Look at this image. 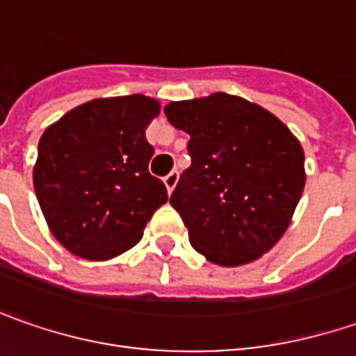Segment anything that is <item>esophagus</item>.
<instances>
[{"label":"esophagus","mask_w":356,"mask_h":356,"mask_svg":"<svg viewBox=\"0 0 356 356\" xmlns=\"http://www.w3.org/2000/svg\"><path fill=\"white\" fill-rule=\"evenodd\" d=\"M177 181H179V173H177V171H171V173H167L165 177H163V183H165V187H167V191H169V193L175 189Z\"/></svg>","instance_id":"34e87169"}]
</instances>
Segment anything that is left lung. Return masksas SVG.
Here are the masks:
<instances>
[{"instance_id": "1", "label": "left lung", "mask_w": 356, "mask_h": 356, "mask_svg": "<svg viewBox=\"0 0 356 356\" xmlns=\"http://www.w3.org/2000/svg\"><path fill=\"white\" fill-rule=\"evenodd\" d=\"M163 112L191 138V167L169 199L191 246L218 266L258 260L282 238L303 193L300 141L268 110L225 92Z\"/></svg>"}]
</instances>
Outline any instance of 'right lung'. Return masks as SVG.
Returning <instances> with one entry per match:
<instances>
[{
    "instance_id": "1",
    "label": "right lung",
    "mask_w": 356,
    "mask_h": 356,
    "mask_svg": "<svg viewBox=\"0 0 356 356\" xmlns=\"http://www.w3.org/2000/svg\"><path fill=\"white\" fill-rule=\"evenodd\" d=\"M157 114V100L143 94L98 98L44 129L33 185L51 232L74 256L108 260L129 250L167 202L145 140Z\"/></svg>"
}]
</instances>
